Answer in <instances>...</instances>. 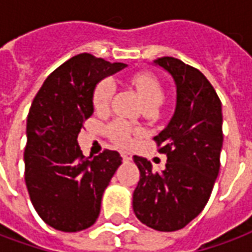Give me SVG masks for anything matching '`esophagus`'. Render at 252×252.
Here are the masks:
<instances>
[{"instance_id": "obj_1", "label": "esophagus", "mask_w": 252, "mask_h": 252, "mask_svg": "<svg viewBox=\"0 0 252 252\" xmlns=\"http://www.w3.org/2000/svg\"><path fill=\"white\" fill-rule=\"evenodd\" d=\"M121 157H123V159H124L126 162H129V160H132V154L126 153V151H123V153H121Z\"/></svg>"}]
</instances>
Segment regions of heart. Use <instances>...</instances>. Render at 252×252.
Instances as JSON below:
<instances>
[{"mask_svg":"<svg viewBox=\"0 0 252 252\" xmlns=\"http://www.w3.org/2000/svg\"><path fill=\"white\" fill-rule=\"evenodd\" d=\"M129 82L133 88L136 89L137 93L142 98L144 106H157L163 102L164 99V88L162 82L154 75L153 72L140 71L133 74L129 78ZM115 93V85L110 79H102L99 81L93 90V106L97 112H105L109 108L110 99ZM106 136L112 142L120 146V147H129L135 140L139 131L131 123L123 119H115L110 121L105 128Z\"/></svg>","mask_w":252,"mask_h":252,"instance_id":"1","label":"heart"}]
</instances>
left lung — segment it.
Wrapping results in <instances>:
<instances>
[{
  "label": "left lung",
  "mask_w": 252,
  "mask_h": 252,
  "mask_svg": "<svg viewBox=\"0 0 252 252\" xmlns=\"http://www.w3.org/2000/svg\"><path fill=\"white\" fill-rule=\"evenodd\" d=\"M155 63L174 78L177 108L169 126L154 137L167 157L166 169L153 171L150 160L133 157L140 180L132 204L143 224L173 232L198 216L211 197L220 170L221 101L200 70L173 57Z\"/></svg>",
  "instance_id": "1"
}]
</instances>
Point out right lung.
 Returning <instances> with one entry per match:
<instances>
[{
	"mask_svg": "<svg viewBox=\"0 0 252 252\" xmlns=\"http://www.w3.org/2000/svg\"><path fill=\"white\" fill-rule=\"evenodd\" d=\"M92 54L70 58L47 77L31 105L24 151L25 185L50 227L77 232L93 225L106 186L121 164L117 151L86 158L77 137L93 115L98 81L124 68Z\"/></svg>",
	"mask_w": 252,
	"mask_h": 252,
	"instance_id": "add662e5",
	"label": "right lung"
}]
</instances>
